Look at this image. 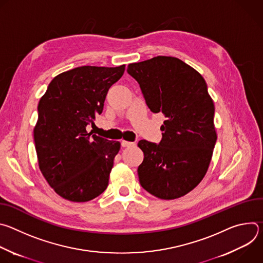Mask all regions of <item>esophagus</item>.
I'll return each instance as SVG.
<instances>
[{
    "label": "esophagus",
    "instance_id": "esophagus-1",
    "mask_svg": "<svg viewBox=\"0 0 263 263\" xmlns=\"http://www.w3.org/2000/svg\"><path fill=\"white\" fill-rule=\"evenodd\" d=\"M122 146L124 147H129V146H133L135 143L134 142H131V141H127V140H122Z\"/></svg>",
    "mask_w": 263,
    "mask_h": 263
}]
</instances>
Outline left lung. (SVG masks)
Returning a JSON list of instances; mask_svg holds the SVG:
<instances>
[{"label":"left lung","instance_id":"obj_1","mask_svg":"<svg viewBox=\"0 0 263 263\" xmlns=\"http://www.w3.org/2000/svg\"><path fill=\"white\" fill-rule=\"evenodd\" d=\"M147 107L164 115L159 144L140 140L144 158L137 173L140 185L162 200L192 192L209 167L217 138L214 104L202 74L171 56L130 63Z\"/></svg>","mask_w":263,"mask_h":263}]
</instances>
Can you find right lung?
<instances>
[{
    "label": "right lung",
    "instance_id": "1",
    "mask_svg": "<svg viewBox=\"0 0 263 263\" xmlns=\"http://www.w3.org/2000/svg\"><path fill=\"white\" fill-rule=\"evenodd\" d=\"M124 71L125 64L66 70L51 81L40 100L33 130L40 170L65 200L87 202L107 189L121 143L91 135L86 127L95 125L109 88Z\"/></svg>",
    "mask_w": 263,
    "mask_h": 263
}]
</instances>
